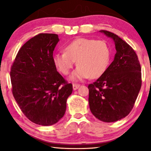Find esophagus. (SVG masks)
Returning <instances> with one entry per match:
<instances>
[{"mask_svg":"<svg viewBox=\"0 0 151 151\" xmlns=\"http://www.w3.org/2000/svg\"><path fill=\"white\" fill-rule=\"evenodd\" d=\"M80 84H73V90L78 89V88L80 87Z\"/></svg>","mask_w":151,"mask_h":151,"instance_id":"1","label":"esophagus"}]
</instances>
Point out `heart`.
I'll list each match as a JSON object with an SVG mask.
<instances>
[{
  "instance_id": "b5f03b06",
  "label": "heart",
  "mask_w": 151,
  "mask_h": 151,
  "mask_svg": "<svg viewBox=\"0 0 151 151\" xmlns=\"http://www.w3.org/2000/svg\"><path fill=\"white\" fill-rule=\"evenodd\" d=\"M111 56V49L105 41L79 38L68 43L65 52L55 53L53 62L62 74L67 75L76 61L78 68L71 76L72 80L96 79L106 72Z\"/></svg>"
}]
</instances>
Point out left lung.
<instances>
[{"label":"left lung","mask_w":151,"mask_h":151,"mask_svg":"<svg viewBox=\"0 0 151 151\" xmlns=\"http://www.w3.org/2000/svg\"><path fill=\"white\" fill-rule=\"evenodd\" d=\"M114 40L116 53L106 72L88 84L90 110L96 118L113 122L133 109L142 86V72L135 51L116 34L101 30Z\"/></svg>","instance_id":"left-lung-1"}]
</instances>
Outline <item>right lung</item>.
Here are the masks:
<instances>
[{
  "instance_id": "add662e5",
  "label": "right lung",
  "mask_w": 151,
  "mask_h": 151,
  "mask_svg": "<svg viewBox=\"0 0 151 151\" xmlns=\"http://www.w3.org/2000/svg\"><path fill=\"white\" fill-rule=\"evenodd\" d=\"M57 34H39L21 47L11 67L12 93L20 110L36 124L50 126L65 115L73 91L57 71L53 52Z\"/></svg>"
}]
</instances>
